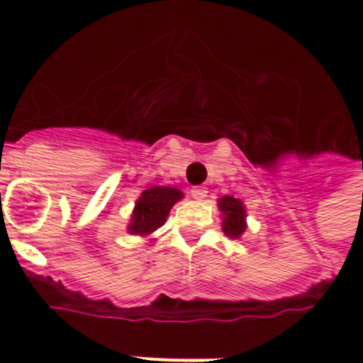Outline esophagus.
Returning a JSON list of instances; mask_svg holds the SVG:
<instances>
[{
	"label": "esophagus",
	"instance_id": "obj_1",
	"mask_svg": "<svg viewBox=\"0 0 363 363\" xmlns=\"http://www.w3.org/2000/svg\"><path fill=\"white\" fill-rule=\"evenodd\" d=\"M191 196L194 198V200H203V198L207 196V189H205V187H192L191 189Z\"/></svg>",
	"mask_w": 363,
	"mask_h": 363
}]
</instances>
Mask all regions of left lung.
<instances>
[{"label":"left lung","instance_id":"obj_1","mask_svg":"<svg viewBox=\"0 0 363 363\" xmlns=\"http://www.w3.org/2000/svg\"><path fill=\"white\" fill-rule=\"evenodd\" d=\"M220 211L223 213V233L230 238H240L245 230V209L242 201L233 196H223L220 201Z\"/></svg>","mask_w":363,"mask_h":363}]
</instances>
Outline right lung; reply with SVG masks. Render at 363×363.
Here are the masks:
<instances>
[{
  "label": "right lung",
  "mask_w": 363,
  "mask_h": 363,
  "mask_svg": "<svg viewBox=\"0 0 363 363\" xmlns=\"http://www.w3.org/2000/svg\"><path fill=\"white\" fill-rule=\"evenodd\" d=\"M184 194L174 187H152L143 192L140 200L136 201L133 221L129 225V233L145 234L154 233V230L165 223V218L171 211L172 205L182 200Z\"/></svg>",
  "instance_id": "obj_1"
}]
</instances>
